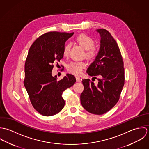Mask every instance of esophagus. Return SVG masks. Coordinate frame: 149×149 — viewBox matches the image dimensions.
<instances>
[{
	"mask_svg": "<svg viewBox=\"0 0 149 149\" xmlns=\"http://www.w3.org/2000/svg\"><path fill=\"white\" fill-rule=\"evenodd\" d=\"M76 81L77 82H80L81 81V78L80 77H78V76H76Z\"/></svg>",
	"mask_w": 149,
	"mask_h": 149,
	"instance_id": "1",
	"label": "esophagus"
}]
</instances>
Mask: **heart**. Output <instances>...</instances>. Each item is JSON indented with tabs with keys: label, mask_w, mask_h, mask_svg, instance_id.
Masks as SVG:
<instances>
[{
	"label": "heart",
	"mask_w": 149,
	"mask_h": 149,
	"mask_svg": "<svg viewBox=\"0 0 149 149\" xmlns=\"http://www.w3.org/2000/svg\"><path fill=\"white\" fill-rule=\"evenodd\" d=\"M76 40L77 43L86 50V56L88 59H92L96 56V50L94 47L95 42L90 36L85 34H81L78 36ZM70 46V43H67L64 47L63 50L64 56H68ZM85 66L86 64L83 61H73L68 65L67 69L72 74L79 75L81 73Z\"/></svg>",
	"instance_id": "obj_1"
}]
</instances>
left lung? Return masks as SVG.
I'll use <instances>...</instances> for the list:
<instances>
[{
  "label": "left lung",
  "mask_w": 149,
  "mask_h": 149,
  "mask_svg": "<svg viewBox=\"0 0 149 149\" xmlns=\"http://www.w3.org/2000/svg\"><path fill=\"white\" fill-rule=\"evenodd\" d=\"M96 31L101 38L100 49L86 72L93 78L99 76V79L97 84L89 79H83L84 91L80 101L88 112L102 115L113 107L119 99L125 84V69L119 46L111 34L105 29Z\"/></svg>",
  "instance_id": "left-lung-1"
}]
</instances>
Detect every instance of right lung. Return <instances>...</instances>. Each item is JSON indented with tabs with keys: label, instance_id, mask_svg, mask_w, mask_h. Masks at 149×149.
<instances>
[{
	"label": "right lung",
	"instance_id": "right-lung-1",
	"mask_svg": "<svg viewBox=\"0 0 149 149\" xmlns=\"http://www.w3.org/2000/svg\"><path fill=\"white\" fill-rule=\"evenodd\" d=\"M73 34L47 33L37 38L29 49L24 65V85L33 106L43 116H52L63 109V92L76 81L71 74L58 81L57 75L52 73L53 64L63 58L65 42Z\"/></svg>",
	"mask_w": 149,
	"mask_h": 149
}]
</instances>
